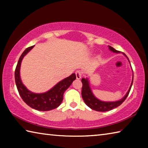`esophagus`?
<instances>
[{
    "instance_id": "esophagus-1",
    "label": "esophagus",
    "mask_w": 148,
    "mask_h": 148,
    "mask_svg": "<svg viewBox=\"0 0 148 148\" xmlns=\"http://www.w3.org/2000/svg\"><path fill=\"white\" fill-rule=\"evenodd\" d=\"M76 79H80L82 78V72L79 71H77L76 72Z\"/></svg>"
}]
</instances>
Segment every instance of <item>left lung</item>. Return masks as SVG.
I'll list each match as a JSON object with an SVG mask.
<instances>
[{"label":"left lung","mask_w":148,"mask_h":148,"mask_svg":"<svg viewBox=\"0 0 148 148\" xmlns=\"http://www.w3.org/2000/svg\"><path fill=\"white\" fill-rule=\"evenodd\" d=\"M108 47L110 51L114 52V53H121L120 51L115 49L114 47H112V46H108ZM122 53L123 56H125L127 57V59H128V61L130 63L129 59L128 57H127V56L125 53ZM130 64H131V63H130ZM82 84H83V86H82V96L85 102V103L86 104L87 106H88L90 108H91L92 110H94L95 111L107 112V111H110V110H113L114 108H117V106H120V105L124 102L125 100L127 99V96L129 95L130 91H131L132 83H133V72H132V82H131V86H130L128 91L127 92V93L125 94V96L123 97L121 99L118 100V101H112V102L102 101H101V100H99V99H97V97L95 96L94 94L92 93L91 87H90V82L88 77H86V78H82Z\"/></svg>","instance_id":"left-lung-1"}]
</instances>
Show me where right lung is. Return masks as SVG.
Wrapping results in <instances>:
<instances>
[{"label":"right lung","mask_w":148,"mask_h":148,"mask_svg":"<svg viewBox=\"0 0 148 148\" xmlns=\"http://www.w3.org/2000/svg\"><path fill=\"white\" fill-rule=\"evenodd\" d=\"M34 46L27 47L20 56L15 71V81L17 90L21 99L32 108L39 111H49L58 107L63 100L64 91L71 86L74 80L76 79V74L71 76L58 82L49 91L42 93H35L24 86L20 76V67L24 57L33 48Z\"/></svg>","instance_id":"right-lung-1"}]
</instances>
